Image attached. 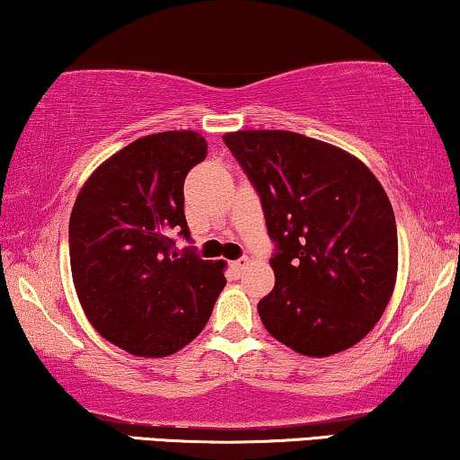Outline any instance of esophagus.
<instances>
[{"instance_id": "1", "label": "esophagus", "mask_w": 460, "mask_h": 460, "mask_svg": "<svg viewBox=\"0 0 460 460\" xmlns=\"http://www.w3.org/2000/svg\"><path fill=\"white\" fill-rule=\"evenodd\" d=\"M247 266H249V260H247V257H241V260H236V261H232V263H230V268L234 270L236 274L244 272V270H247Z\"/></svg>"}]
</instances>
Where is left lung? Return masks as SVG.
I'll list each match as a JSON object with an SVG mask.
<instances>
[{"instance_id":"1","label":"left lung","mask_w":460,"mask_h":460,"mask_svg":"<svg viewBox=\"0 0 460 460\" xmlns=\"http://www.w3.org/2000/svg\"><path fill=\"white\" fill-rule=\"evenodd\" d=\"M260 194L274 288L257 312L270 335L297 354L324 358L373 331L398 274L392 203L354 155L280 129L224 136Z\"/></svg>"}]
</instances>
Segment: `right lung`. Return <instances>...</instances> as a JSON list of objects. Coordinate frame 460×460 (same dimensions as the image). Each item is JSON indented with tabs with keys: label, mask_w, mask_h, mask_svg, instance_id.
Listing matches in <instances>:
<instances>
[{
	"label": "right lung",
	"mask_w": 460,
	"mask_h": 460,
	"mask_svg": "<svg viewBox=\"0 0 460 460\" xmlns=\"http://www.w3.org/2000/svg\"><path fill=\"white\" fill-rule=\"evenodd\" d=\"M207 156L197 131L128 144L93 172L68 222L71 272L85 316L134 356L175 354L205 329L226 287L224 261L180 253L190 238L184 180Z\"/></svg>",
	"instance_id": "right-lung-1"
}]
</instances>
